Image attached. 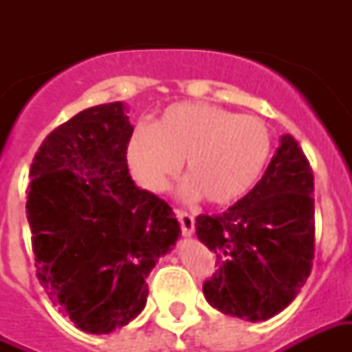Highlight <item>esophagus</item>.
<instances>
[{
	"label": "esophagus",
	"instance_id": "obj_1",
	"mask_svg": "<svg viewBox=\"0 0 352 352\" xmlns=\"http://www.w3.org/2000/svg\"><path fill=\"white\" fill-rule=\"evenodd\" d=\"M175 214L177 219H179V224H181V230H183L184 236H190L192 232H194V217L183 211V209H177Z\"/></svg>",
	"mask_w": 352,
	"mask_h": 352
}]
</instances>
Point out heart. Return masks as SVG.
Returning a JSON list of instances; mask_svg holds the SVG:
<instances>
[{
    "mask_svg": "<svg viewBox=\"0 0 352 352\" xmlns=\"http://www.w3.org/2000/svg\"><path fill=\"white\" fill-rule=\"evenodd\" d=\"M272 151L267 124L254 115L204 101L169 105L154 124H138L128 141V160L143 186L160 192L184 171V190L211 204H230L251 190Z\"/></svg>",
    "mask_w": 352,
    "mask_h": 352,
    "instance_id": "heart-1",
    "label": "heart"
}]
</instances>
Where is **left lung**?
<instances>
[{
  "label": "left lung",
  "instance_id": "obj_1",
  "mask_svg": "<svg viewBox=\"0 0 352 352\" xmlns=\"http://www.w3.org/2000/svg\"><path fill=\"white\" fill-rule=\"evenodd\" d=\"M313 171L292 135H283L256 186L221 214L196 217V234L217 270L207 302L226 315L265 320L294 300L315 258Z\"/></svg>",
  "mask_w": 352,
  "mask_h": 352
}]
</instances>
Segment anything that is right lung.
I'll return each instance as SVG.
<instances>
[{
  "label": "right lung",
  "mask_w": 352,
  "mask_h": 352,
  "mask_svg": "<svg viewBox=\"0 0 352 352\" xmlns=\"http://www.w3.org/2000/svg\"><path fill=\"white\" fill-rule=\"evenodd\" d=\"M133 126L120 101L85 109L45 138L26 213L37 279L82 332L122 328L146 303V275L181 234L173 209L128 173Z\"/></svg>",
  "instance_id": "obj_1"
}]
</instances>
